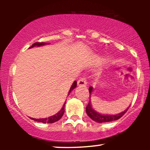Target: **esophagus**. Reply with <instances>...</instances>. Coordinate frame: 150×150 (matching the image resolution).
<instances>
[{
  "instance_id": "obj_1",
  "label": "esophagus",
  "mask_w": 150,
  "mask_h": 150,
  "mask_svg": "<svg viewBox=\"0 0 150 150\" xmlns=\"http://www.w3.org/2000/svg\"><path fill=\"white\" fill-rule=\"evenodd\" d=\"M87 80H86L85 77H82L77 81V85L80 86V87H85L87 85Z\"/></svg>"
}]
</instances>
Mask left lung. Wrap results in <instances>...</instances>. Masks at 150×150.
Instances as JSON below:
<instances>
[{
  "instance_id": "8db88e82",
  "label": "left lung",
  "mask_w": 150,
  "mask_h": 150,
  "mask_svg": "<svg viewBox=\"0 0 150 150\" xmlns=\"http://www.w3.org/2000/svg\"><path fill=\"white\" fill-rule=\"evenodd\" d=\"M89 94H91V93L92 92V87H89ZM90 97V96H89ZM128 108L126 110H125L123 112L118 113L116 115H102L97 112L96 111H94L92 107V104H91L90 100L89 101V104L86 107V113L88 115V116L91 119H92L94 121L97 122V123H106V122H110L113 121V120H116L119 119L120 118H121L123 115L126 113V111H128Z\"/></svg>"
}]
</instances>
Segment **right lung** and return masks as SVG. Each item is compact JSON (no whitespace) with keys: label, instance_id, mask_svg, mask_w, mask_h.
I'll return each instance as SVG.
<instances>
[{"label":"right lung","instance_id":"obj_1","mask_svg":"<svg viewBox=\"0 0 150 150\" xmlns=\"http://www.w3.org/2000/svg\"><path fill=\"white\" fill-rule=\"evenodd\" d=\"M45 44H47V43H44V42H36L34 43V44H32V46H30V48H32L34 47V46H43V45H45ZM77 86V82L76 81H75V82H73V84L72 85L71 87H70V91H69V93H68V94H70V92H71L72 90H73ZM65 103L63 105V108H61V111H59V112H58L56 114L53 115L52 116H50L49 118H39V119H36V118H30L31 119H33L35 120V121H37V122H40V123H55V122L58 121V120H59L61 118H62V116H63V113H64V111H65Z\"/></svg>","mask_w":150,"mask_h":150}]
</instances>
